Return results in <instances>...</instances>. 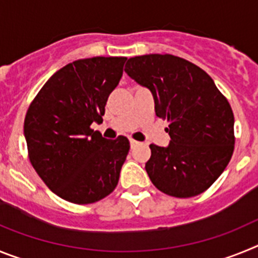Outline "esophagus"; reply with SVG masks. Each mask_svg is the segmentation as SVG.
Returning a JSON list of instances; mask_svg holds the SVG:
<instances>
[{"label": "esophagus", "mask_w": 258, "mask_h": 258, "mask_svg": "<svg viewBox=\"0 0 258 258\" xmlns=\"http://www.w3.org/2000/svg\"><path fill=\"white\" fill-rule=\"evenodd\" d=\"M129 142H131V147H132V149H133V147H136L137 145H140V142H137V141L132 140V138H131V140H129Z\"/></svg>", "instance_id": "obj_1"}]
</instances>
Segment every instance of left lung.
I'll use <instances>...</instances> for the list:
<instances>
[{
    "instance_id": "obj_1",
    "label": "left lung",
    "mask_w": 258,
    "mask_h": 258,
    "mask_svg": "<svg viewBox=\"0 0 258 258\" xmlns=\"http://www.w3.org/2000/svg\"><path fill=\"white\" fill-rule=\"evenodd\" d=\"M125 72L150 89L156 116L169 122V145H150L145 166L155 187L175 198L204 192L234 152V113L227 99L206 71L170 54L134 56Z\"/></svg>"
}]
</instances>
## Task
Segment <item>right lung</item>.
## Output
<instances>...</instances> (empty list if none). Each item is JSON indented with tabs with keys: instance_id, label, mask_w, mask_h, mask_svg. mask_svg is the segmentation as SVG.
Masks as SVG:
<instances>
[{
	"instance_id": "1",
	"label": "right lung",
	"mask_w": 258,
	"mask_h": 258,
	"mask_svg": "<svg viewBox=\"0 0 258 258\" xmlns=\"http://www.w3.org/2000/svg\"><path fill=\"white\" fill-rule=\"evenodd\" d=\"M124 56H94L64 66L46 81L24 118L32 166L61 199L90 204L117 186L131 149L126 137L106 140L101 122L108 95L122 76Z\"/></svg>"
}]
</instances>
